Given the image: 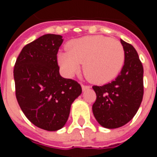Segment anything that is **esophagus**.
<instances>
[{
	"label": "esophagus",
	"instance_id": "esophagus-1",
	"mask_svg": "<svg viewBox=\"0 0 157 157\" xmlns=\"http://www.w3.org/2000/svg\"><path fill=\"white\" fill-rule=\"evenodd\" d=\"M82 91H86V90H88L90 88V86H86V85H82Z\"/></svg>",
	"mask_w": 157,
	"mask_h": 157
}]
</instances>
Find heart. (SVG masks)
I'll return each instance as SVG.
<instances>
[{"instance_id":"heart-1","label":"heart","mask_w":157,"mask_h":157,"mask_svg":"<svg viewBox=\"0 0 157 157\" xmlns=\"http://www.w3.org/2000/svg\"><path fill=\"white\" fill-rule=\"evenodd\" d=\"M68 51L57 55L59 65L66 76L78 74L83 63V71L96 83L114 79L124 63V49L121 43L103 36H86L74 39L67 45Z\"/></svg>"}]
</instances>
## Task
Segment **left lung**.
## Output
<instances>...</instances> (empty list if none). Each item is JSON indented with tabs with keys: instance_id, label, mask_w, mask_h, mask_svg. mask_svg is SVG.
Segmentation results:
<instances>
[{
	"instance_id": "8db88e82",
	"label": "left lung",
	"mask_w": 157,
	"mask_h": 157,
	"mask_svg": "<svg viewBox=\"0 0 157 157\" xmlns=\"http://www.w3.org/2000/svg\"><path fill=\"white\" fill-rule=\"evenodd\" d=\"M124 49V64L114 81L103 86H93L97 100L93 115L107 128L122 127L134 118L143 99V65L135 48L120 39Z\"/></svg>"
}]
</instances>
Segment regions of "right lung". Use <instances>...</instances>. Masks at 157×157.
<instances>
[{
    "label": "right lung",
    "instance_id": "1",
    "mask_svg": "<svg viewBox=\"0 0 157 157\" xmlns=\"http://www.w3.org/2000/svg\"><path fill=\"white\" fill-rule=\"evenodd\" d=\"M62 36L44 34L23 47L14 66L16 97L32 124L48 131L63 128L72 102L82 94L78 82L59 75L57 53Z\"/></svg>",
    "mask_w": 157,
    "mask_h": 157
}]
</instances>
